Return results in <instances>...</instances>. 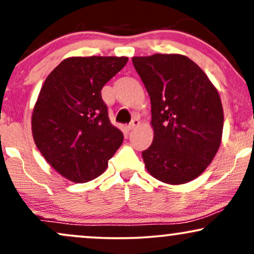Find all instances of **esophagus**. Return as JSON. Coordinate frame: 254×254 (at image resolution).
<instances>
[{"instance_id": "obj_1", "label": "esophagus", "mask_w": 254, "mask_h": 254, "mask_svg": "<svg viewBox=\"0 0 254 254\" xmlns=\"http://www.w3.org/2000/svg\"><path fill=\"white\" fill-rule=\"evenodd\" d=\"M139 125V119L138 118H133L131 121V123L129 124V130H133L135 127H137Z\"/></svg>"}]
</instances>
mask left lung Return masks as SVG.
Wrapping results in <instances>:
<instances>
[{
    "mask_svg": "<svg viewBox=\"0 0 254 254\" xmlns=\"http://www.w3.org/2000/svg\"><path fill=\"white\" fill-rule=\"evenodd\" d=\"M151 103L153 143L142 151L148 173L170 185L199 177L216 155L223 107L216 87L179 54L132 57Z\"/></svg>",
    "mask_w": 254,
    "mask_h": 254,
    "instance_id": "left-lung-1",
    "label": "left lung"
}]
</instances>
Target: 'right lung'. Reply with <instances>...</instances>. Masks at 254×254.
I'll return each instance as SVG.
<instances>
[{"instance_id":"add662e5","label":"right lung","mask_w":254,"mask_h":254,"mask_svg":"<svg viewBox=\"0 0 254 254\" xmlns=\"http://www.w3.org/2000/svg\"><path fill=\"white\" fill-rule=\"evenodd\" d=\"M127 57H69L43 83L32 112L34 143L49 165L72 183H87L106 171L123 143L101 98L105 83Z\"/></svg>"}]
</instances>
